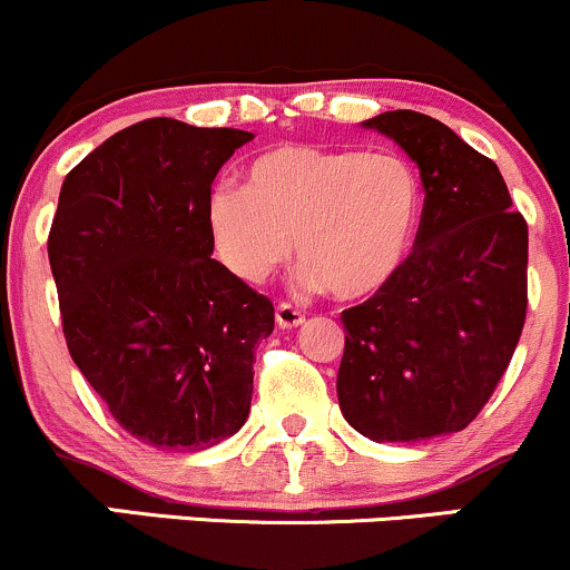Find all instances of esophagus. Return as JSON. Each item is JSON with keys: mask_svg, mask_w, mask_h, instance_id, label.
Instances as JSON below:
<instances>
[{"mask_svg": "<svg viewBox=\"0 0 570 570\" xmlns=\"http://www.w3.org/2000/svg\"><path fill=\"white\" fill-rule=\"evenodd\" d=\"M274 320H277L279 328H298V325H304V315L296 309V306L291 304H277V309H274Z\"/></svg>", "mask_w": 570, "mask_h": 570, "instance_id": "1", "label": "esophagus"}]
</instances>
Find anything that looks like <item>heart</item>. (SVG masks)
<instances>
[{
  "instance_id": "heart-1",
  "label": "heart",
  "mask_w": 570,
  "mask_h": 570,
  "mask_svg": "<svg viewBox=\"0 0 570 570\" xmlns=\"http://www.w3.org/2000/svg\"><path fill=\"white\" fill-rule=\"evenodd\" d=\"M420 183L390 153L279 145L255 156L245 188L220 183L204 202L209 239L239 279L261 283L296 250L302 279L342 302L382 291L404 264Z\"/></svg>"
}]
</instances>
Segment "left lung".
Segmentation results:
<instances>
[{"label":"left lung","instance_id":"obj_1","mask_svg":"<svg viewBox=\"0 0 570 570\" xmlns=\"http://www.w3.org/2000/svg\"><path fill=\"white\" fill-rule=\"evenodd\" d=\"M417 164L425 204L409 258L342 312L344 420L371 441L463 431L509 368L528 312V223L495 161L431 115L368 118Z\"/></svg>","mask_w":570,"mask_h":570}]
</instances>
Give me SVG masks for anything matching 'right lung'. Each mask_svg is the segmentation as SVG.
<instances>
[{
    "mask_svg": "<svg viewBox=\"0 0 570 570\" xmlns=\"http://www.w3.org/2000/svg\"><path fill=\"white\" fill-rule=\"evenodd\" d=\"M250 131L175 118L112 134L61 185L48 236L69 355L120 428L207 450L250 414L274 306L213 258L204 202Z\"/></svg>",
    "mask_w": 570,
    "mask_h": 570,
    "instance_id": "right-lung-1",
    "label": "right lung"
}]
</instances>
